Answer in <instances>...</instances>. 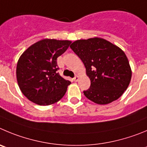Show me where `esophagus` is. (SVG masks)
Here are the masks:
<instances>
[{
	"mask_svg": "<svg viewBox=\"0 0 147 147\" xmlns=\"http://www.w3.org/2000/svg\"><path fill=\"white\" fill-rule=\"evenodd\" d=\"M78 79H79V77L78 76V75H76V76H75V78H73V80H74V81H78Z\"/></svg>",
	"mask_w": 147,
	"mask_h": 147,
	"instance_id": "1",
	"label": "esophagus"
}]
</instances>
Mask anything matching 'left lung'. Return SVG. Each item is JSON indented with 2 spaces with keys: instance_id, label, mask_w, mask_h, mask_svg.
<instances>
[{
  "instance_id": "8db88e82",
  "label": "left lung",
  "mask_w": 147,
  "mask_h": 147,
  "mask_svg": "<svg viewBox=\"0 0 147 147\" xmlns=\"http://www.w3.org/2000/svg\"><path fill=\"white\" fill-rule=\"evenodd\" d=\"M71 49L82 60L90 86L84 95L98 105H107L120 98L131 82L129 61L123 50L99 38L78 40Z\"/></svg>"
}]
</instances>
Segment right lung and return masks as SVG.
<instances>
[{
	"mask_svg": "<svg viewBox=\"0 0 147 147\" xmlns=\"http://www.w3.org/2000/svg\"><path fill=\"white\" fill-rule=\"evenodd\" d=\"M70 43L69 40L43 39L22 54L16 66V78L20 90L30 101L46 106L64 96L71 82L57 72V60Z\"/></svg>",
	"mask_w": 147,
	"mask_h": 147,
	"instance_id": "add662e5",
	"label": "right lung"
}]
</instances>
